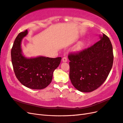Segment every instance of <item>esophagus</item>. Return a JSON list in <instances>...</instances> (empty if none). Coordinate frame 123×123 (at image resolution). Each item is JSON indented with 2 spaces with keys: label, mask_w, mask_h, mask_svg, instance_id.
<instances>
[{
  "label": "esophagus",
  "mask_w": 123,
  "mask_h": 123,
  "mask_svg": "<svg viewBox=\"0 0 123 123\" xmlns=\"http://www.w3.org/2000/svg\"><path fill=\"white\" fill-rule=\"evenodd\" d=\"M62 61L63 62H67V58L66 57H64L62 59Z\"/></svg>",
  "instance_id": "1"
}]
</instances>
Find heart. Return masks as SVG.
Returning a JSON list of instances; mask_svg holds the SVG:
<instances>
[{"label": "heart", "instance_id": "1", "mask_svg": "<svg viewBox=\"0 0 123 123\" xmlns=\"http://www.w3.org/2000/svg\"><path fill=\"white\" fill-rule=\"evenodd\" d=\"M86 44L85 40H83L79 42L74 48V51L75 53H80L83 50Z\"/></svg>", "mask_w": 123, "mask_h": 123}]
</instances>
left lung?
<instances>
[{"mask_svg":"<svg viewBox=\"0 0 123 123\" xmlns=\"http://www.w3.org/2000/svg\"><path fill=\"white\" fill-rule=\"evenodd\" d=\"M69 77L78 91L88 92L97 89L107 79L112 67L113 53L111 42L107 36L78 54H70Z\"/></svg>","mask_w":123,"mask_h":123,"instance_id":"left-lung-1","label":"left lung"}]
</instances>
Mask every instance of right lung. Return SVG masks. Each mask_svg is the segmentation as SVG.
<instances>
[{"mask_svg":"<svg viewBox=\"0 0 123 123\" xmlns=\"http://www.w3.org/2000/svg\"><path fill=\"white\" fill-rule=\"evenodd\" d=\"M27 34V30L19 33L13 43L11 52L13 69L16 77L24 86L34 89H43L51 83L53 72L60 64L62 57H25L21 43Z\"/></svg>","mask_w":123,"mask_h":123,"instance_id":"obj_1","label":"right lung"}]
</instances>
